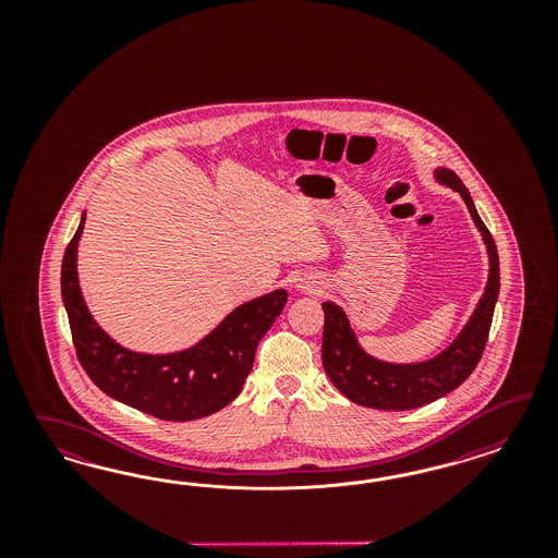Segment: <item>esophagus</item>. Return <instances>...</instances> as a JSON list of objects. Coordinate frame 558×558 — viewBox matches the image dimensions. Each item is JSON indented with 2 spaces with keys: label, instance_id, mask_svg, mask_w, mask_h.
<instances>
[{
  "label": "esophagus",
  "instance_id": "esophagus-1",
  "mask_svg": "<svg viewBox=\"0 0 558 558\" xmlns=\"http://www.w3.org/2000/svg\"><path fill=\"white\" fill-rule=\"evenodd\" d=\"M299 290L301 292H304V294H319L322 292V288H319V284L317 282H304V280H301V284H299Z\"/></svg>",
  "mask_w": 558,
  "mask_h": 558
}]
</instances>
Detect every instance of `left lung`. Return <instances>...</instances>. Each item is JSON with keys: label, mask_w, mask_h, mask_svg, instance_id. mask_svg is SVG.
Masks as SVG:
<instances>
[{"label": "left lung", "mask_w": 558, "mask_h": 558, "mask_svg": "<svg viewBox=\"0 0 558 558\" xmlns=\"http://www.w3.org/2000/svg\"><path fill=\"white\" fill-rule=\"evenodd\" d=\"M436 180L457 190L469 206L476 229L481 231L489 254V280L473 315L458 338L438 355L413 362L390 364L366 354L357 343L348 315L336 303H323V366L341 395L357 405L387 411H407L427 405L458 389L473 374L489 338L495 303L499 299V255L489 229L474 208L471 192L452 169L438 168Z\"/></svg>", "instance_id": "1"}]
</instances>
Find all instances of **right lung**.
<instances>
[{"instance_id":"1","label":"right lung","mask_w":558,"mask_h":558,"mask_svg":"<svg viewBox=\"0 0 558 558\" xmlns=\"http://www.w3.org/2000/svg\"><path fill=\"white\" fill-rule=\"evenodd\" d=\"M85 213L61 266V294L77 360L98 389L124 405L166 422H192L235 401L254 366L255 350L287 304L274 290L236 306L196 345L173 354L122 348L87 311L77 280V245Z\"/></svg>"}]
</instances>
